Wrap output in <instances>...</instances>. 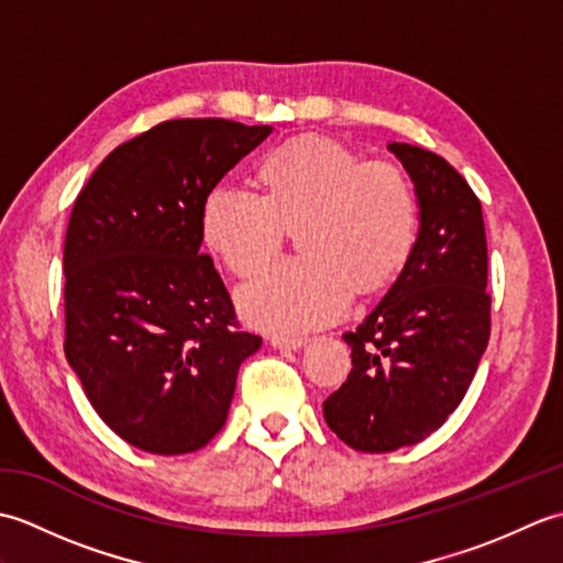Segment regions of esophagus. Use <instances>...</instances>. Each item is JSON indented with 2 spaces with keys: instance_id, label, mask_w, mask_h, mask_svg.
Returning <instances> with one entry per match:
<instances>
[{
  "instance_id": "obj_1",
  "label": "esophagus",
  "mask_w": 563,
  "mask_h": 563,
  "mask_svg": "<svg viewBox=\"0 0 563 563\" xmlns=\"http://www.w3.org/2000/svg\"><path fill=\"white\" fill-rule=\"evenodd\" d=\"M307 343L305 336H271V345L273 349H285V351H297L302 349V345Z\"/></svg>"
}]
</instances>
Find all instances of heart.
Returning a JSON list of instances; mask_svg holds the SVG:
<instances>
[{
	"instance_id": "heart-1",
	"label": "heart",
	"mask_w": 563,
	"mask_h": 563,
	"mask_svg": "<svg viewBox=\"0 0 563 563\" xmlns=\"http://www.w3.org/2000/svg\"><path fill=\"white\" fill-rule=\"evenodd\" d=\"M263 194L220 184L202 200V242L239 278L278 254L285 227L300 224L302 254L275 263L239 292L249 321L275 333L324 327L349 309L355 285L375 290L401 271L418 234L409 178L363 162L324 137H297L261 159Z\"/></svg>"
}]
</instances>
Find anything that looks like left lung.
I'll return each instance as SVG.
<instances>
[{"mask_svg":"<svg viewBox=\"0 0 563 563\" xmlns=\"http://www.w3.org/2000/svg\"><path fill=\"white\" fill-rule=\"evenodd\" d=\"M409 172L421 230L404 271L357 329L353 367L324 401L329 428L361 452L416 445L470 389L492 333L482 202L440 154L391 142Z\"/></svg>","mask_w":563,"mask_h":563,"instance_id":"1","label":"left lung"}]
</instances>
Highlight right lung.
Here are the masks:
<instances>
[{
	"instance_id": "right-lung-1",
	"label": "right lung",
	"mask_w": 563,
	"mask_h": 563,
	"mask_svg": "<svg viewBox=\"0 0 563 563\" xmlns=\"http://www.w3.org/2000/svg\"><path fill=\"white\" fill-rule=\"evenodd\" d=\"M271 125L178 118L118 145L79 190L65 236V355L115 435L186 454L220 433L261 349L200 254L202 200Z\"/></svg>"
}]
</instances>
